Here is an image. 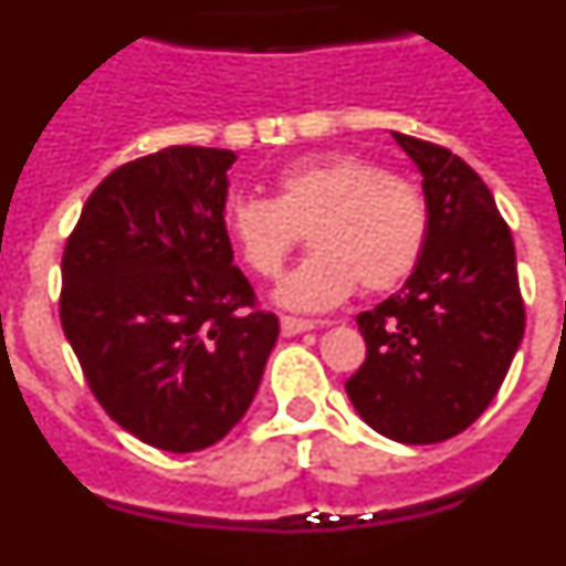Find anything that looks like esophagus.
Masks as SVG:
<instances>
[{
    "label": "esophagus",
    "mask_w": 566,
    "mask_h": 566,
    "mask_svg": "<svg viewBox=\"0 0 566 566\" xmlns=\"http://www.w3.org/2000/svg\"><path fill=\"white\" fill-rule=\"evenodd\" d=\"M312 328H314L312 319L289 317V314H283V317H280V332L286 334V337H294V334H303V332H312Z\"/></svg>",
    "instance_id": "esophagus-1"
}]
</instances>
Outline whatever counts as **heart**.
<instances>
[{
  "label": "heart",
  "instance_id": "1",
  "mask_svg": "<svg viewBox=\"0 0 566 566\" xmlns=\"http://www.w3.org/2000/svg\"><path fill=\"white\" fill-rule=\"evenodd\" d=\"M223 223L252 274L272 280L308 229L306 258L280 286L292 308L319 312L388 294L417 272L431 238V203L417 181L354 153L300 158L277 172V195H234Z\"/></svg>",
  "mask_w": 566,
  "mask_h": 566
}]
</instances>
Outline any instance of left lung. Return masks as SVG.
Returning <instances> with one entry per match:
<instances>
[{
    "label": "left lung",
    "instance_id": "obj_1",
    "mask_svg": "<svg viewBox=\"0 0 566 566\" xmlns=\"http://www.w3.org/2000/svg\"><path fill=\"white\" fill-rule=\"evenodd\" d=\"M422 172L431 238L417 272L357 314L365 359L345 394L374 431L433 444L476 422L524 334L513 234L488 184L451 149L394 133Z\"/></svg>",
    "mask_w": 566,
    "mask_h": 566
}]
</instances>
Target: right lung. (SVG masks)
<instances>
[{
	"instance_id": "add662e5",
	"label": "right lung",
	"mask_w": 566,
	"mask_h": 566,
	"mask_svg": "<svg viewBox=\"0 0 566 566\" xmlns=\"http://www.w3.org/2000/svg\"><path fill=\"white\" fill-rule=\"evenodd\" d=\"M234 153L167 147L93 189L62 254L59 319L107 417L158 451L221 442L277 339L232 263Z\"/></svg>"
}]
</instances>
